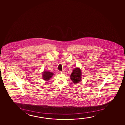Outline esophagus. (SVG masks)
Here are the masks:
<instances>
[{"instance_id": "esophagus-1", "label": "esophagus", "mask_w": 125, "mask_h": 125, "mask_svg": "<svg viewBox=\"0 0 125 125\" xmlns=\"http://www.w3.org/2000/svg\"><path fill=\"white\" fill-rule=\"evenodd\" d=\"M65 72V69H63L62 70V71H61V72L62 73H64Z\"/></svg>"}]
</instances>
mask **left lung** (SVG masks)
I'll return each instance as SVG.
<instances>
[{"label": "left lung", "instance_id": "1", "mask_svg": "<svg viewBox=\"0 0 125 125\" xmlns=\"http://www.w3.org/2000/svg\"><path fill=\"white\" fill-rule=\"evenodd\" d=\"M70 77L74 84H77L80 82L82 79V73L80 69L78 68L74 69Z\"/></svg>", "mask_w": 125, "mask_h": 125}]
</instances>
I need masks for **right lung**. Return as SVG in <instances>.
Instances as JSON below:
<instances>
[{"label": "right lung", "instance_id": "add662e5", "mask_svg": "<svg viewBox=\"0 0 125 125\" xmlns=\"http://www.w3.org/2000/svg\"><path fill=\"white\" fill-rule=\"evenodd\" d=\"M53 75V73H52L48 72V71H45L43 72L42 76H43V79L46 81L50 80Z\"/></svg>", "mask_w": 125, "mask_h": 125}]
</instances>
